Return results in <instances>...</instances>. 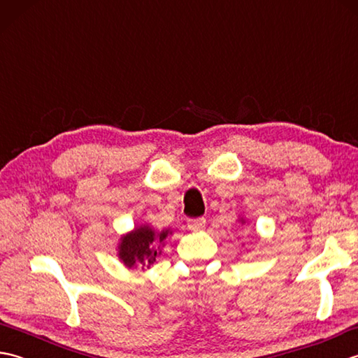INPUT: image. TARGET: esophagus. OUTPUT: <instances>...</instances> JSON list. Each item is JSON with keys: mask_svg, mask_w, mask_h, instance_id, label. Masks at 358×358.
<instances>
[{"mask_svg": "<svg viewBox=\"0 0 358 358\" xmlns=\"http://www.w3.org/2000/svg\"><path fill=\"white\" fill-rule=\"evenodd\" d=\"M187 227L191 231H201L206 227V218H194V220H189L187 222Z\"/></svg>", "mask_w": 358, "mask_h": 358, "instance_id": "obj_1", "label": "esophagus"}]
</instances>
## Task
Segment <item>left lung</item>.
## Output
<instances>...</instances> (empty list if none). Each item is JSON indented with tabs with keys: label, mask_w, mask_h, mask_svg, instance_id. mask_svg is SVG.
Here are the masks:
<instances>
[{
	"label": "left lung",
	"mask_w": 358,
	"mask_h": 358,
	"mask_svg": "<svg viewBox=\"0 0 358 358\" xmlns=\"http://www.w3.org/2000/svg\"><path fill=\"white\" fill-rule=\"evenodd\" d=\"M238 222H240L241 224H246V222H248V220H246L245 217H238Z\"/></svg>",
	"instance_id": "obj_1"
}]
</instances>
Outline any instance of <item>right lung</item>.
<instances>
[{"instance_id":"1","label":"right lung","mask_w":358,"mask_h":358,"mask_svg":"<svg viewBox=\"0 0 358 358\" xmlns=\"http://www.w3.org/2000/svg\"><path fill=\"white\" fill-rule=\"evenodd\" d=\"M169 235H172L169 227L155 229L148 223L135 226L132 231L123 234L118 240L117 255L120 262L129 269H150L157 257L162 255Z\"/></svg>"}]
</instances>
